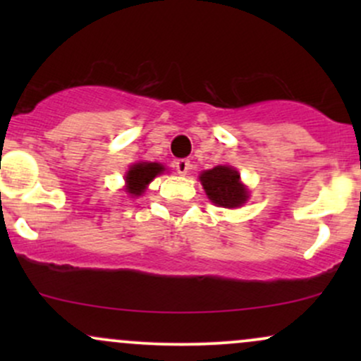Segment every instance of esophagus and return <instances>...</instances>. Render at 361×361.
<instances>
[{
	"instance_id": "obj_1",
	"label": "esophagus",
	"mask_w": 361,
	"mask_h": 361,
	"mask_svg": "<svg viewBox=\"0 0 361 361\" xmlns=\"http://www.w3.org/2000/svg\"><path fill=\"white\" fill-rule=\"evenodd\" d=\"M175 168H176V171L180 173L181 176H185L186 173H188L190 169H192V163H190L188 159H178L176 163H175Z\"/></svg>"
}]
</instances>
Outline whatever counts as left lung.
Here are the masks:
<instances>
[{"label":"left lung","mask_w":361,"mask_h":361,"mask_svg":"<svg viewBox=\"0 0 361 361\" xmlns=\"http://www.w3.org/2000/svg\"><path fill=\"white\" fill-rule=\"evenodd\" d=\"M239 173L231 166H215L200 175V183L214 205L238 209L250 198V192L239 180Z\"/></svg>","instance_id":"left-lung-1"}]
</instances>
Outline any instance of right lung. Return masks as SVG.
<instances>
[{
  "label": "right lung",
  "instance_id": "1",
  "mask_svg": "<svg viewBox=\"0 0 361 361\" xmlns=\"http://www.w3.org/2000/svg\"><path fill=\"white\" fill-rule=\"evenodd\" d=\"M164 171V166L159 163H135L126 173V192L130 197H140L147 185L157 175Z\"/></svg>",
  "mask_w": 361,
  "mask_h": 361
}]
</instances>
